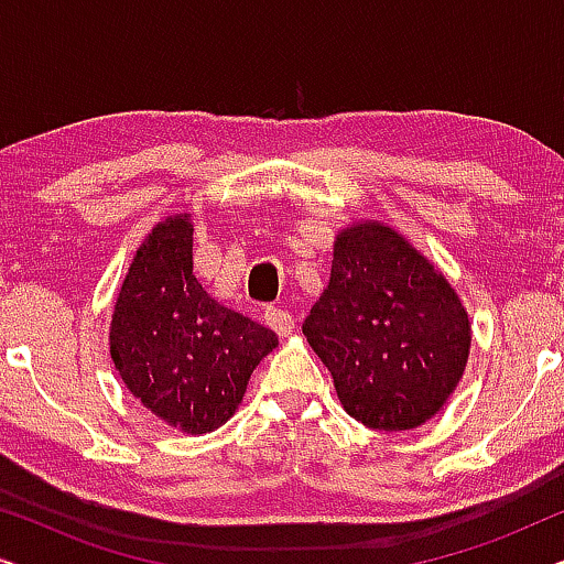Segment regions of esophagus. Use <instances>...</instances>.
Masks as SVG:
<instances>
[{"label": "esophagus", "mask_w": 564, "mask_h": 564, "mask_svg": "<svg viewBox=\"0 0 564 564\" xmlns=\"http://www.w3.org/2000/svg\"><path fill=\"white\" fill-rule=\"evenodd\" d=\"M264 321L267 326L274 328L280 336H290L292 328H295V318H292V313L284 311V307H267Z\"/></svg>", "instance_id": "1"}]
</instances>
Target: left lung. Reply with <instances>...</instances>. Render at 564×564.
<instances>
[{"label": "left lung", "instance_id": "8db88e82", "mask_svg": "<svg viewBox=\"0 0 564 564\" xmlns=\"http://www.w3.org/2000/svg\"><path fill=\"white\" fill-rule=\"evenodd\" d=\"M344 411L369 429H419L465 375L473 326L446 276L395 228L346 226L303 323Z\"/></svg>", "mask_w": 564, "mask_h": 564}]
</instances>
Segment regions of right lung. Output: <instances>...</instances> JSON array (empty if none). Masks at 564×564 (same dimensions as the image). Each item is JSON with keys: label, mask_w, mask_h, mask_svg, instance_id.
I'll list each match as a JSON object with an SVG mask.
<instances>
[{"label": "right lung", "mask_w": 564, "mask_h": 564, "mask_svg": "<svg viewBox=\"0 0 564 564\" xmlns=\"http://www.w3.org/2000/svg\"><path fill=\"white\" fill-rule=\"evenodd\" d=\"M192 215L156 223L138 246L110 321V357L130 395L184 434L220 429L276 334L230 311L192 274Z\"/></svg>", "instance_id": "right-lung-1"}]
</instances>
